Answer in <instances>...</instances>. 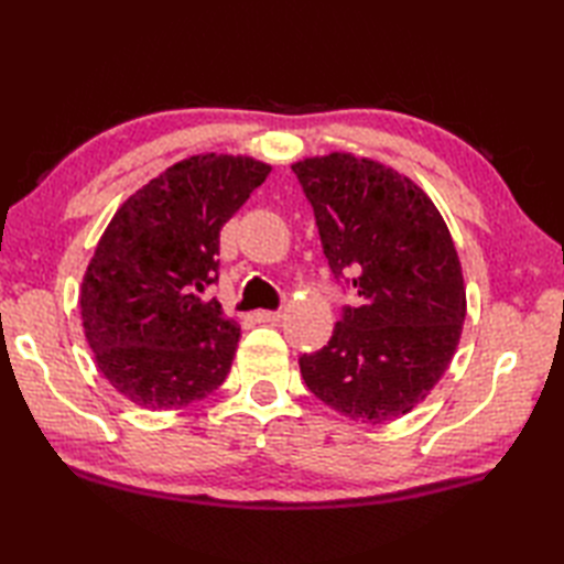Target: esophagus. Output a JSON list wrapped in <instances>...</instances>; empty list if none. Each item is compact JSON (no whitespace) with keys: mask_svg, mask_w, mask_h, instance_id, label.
Returning a JSON list of instances; mask_svg holds the SVG:
<instances>
[{"mask_svg":"<svg viewBox=\"0 0 564 564\" xmlns=\"http://www.w3.org/2000/svg\"><path fill=\"white\" fill-rule=\"evenodd\" d=\"M253 318L258 323H274V321L282 318V311H256Z\"/></svg>","mask_w":564,"mask_h":564,"instance_id":"1","label":"esophagus"}]
</instances>
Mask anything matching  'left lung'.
Listing matches in <instances>:
<instances>
[{
	"instance_id": "left-lung-1",
	"label": "left lung",
	"mask_w": 564,
	"mask_h": 564,
	"mask_svg": "<svg viewBox=\"0 0 564 564\" xmlns=\"http://www.w3.org/2000/svg\"><path fill=\"white\" fill-rule=\"evenodd\" d=\"M292 171L335 280L355 292L328 345L299 357L302 377L347 417L395 420L442 379L466 321L452 234L432 199L379 161L335 152Z\"/></svg>"
}]
</instances>
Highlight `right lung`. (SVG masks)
Listing matches in <instances>:
<instances>
[{"label":"right lung","mask_w":564,"mask_h":564,"mask_svg":"<svg viewBox=\"0 0 564 564\" xmlns=\"http://www.w3.org/2000/svg\"><path fill=\"white\" fill-rule=\"evenodd\" d=\"M268 173L250 156H191L110 219L82 282V321L98 369L134 405L183 408L227 379L241 328L207 290L221 227Z\"/></svg>","instance_id":"obj_1"}]
</instances>
